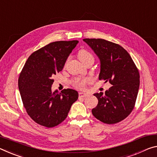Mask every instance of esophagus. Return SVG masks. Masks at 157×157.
<instances>
[{
  "mask_svg": "<svg viewBox=\"0 0 157 157\" xmlns=\"http://www.w3.org/2000/svg\"><path fill=\"white\" fill-rule=\"evenodd\" d=\"M79 97H82V98H84V97L89 96V94L85 91H82V92H79Z\"/></svg>",
  "mask_w": 157,
  "mask_h": 157,
  "instance_id": "esophagus-1",
  "label": "esophagus"
}]
</instances>
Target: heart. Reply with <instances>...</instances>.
Instances as JSON below:
<instances>
[{
  "mask_svg": "<svg viewBox=\"0 0 157 157\" xmlns=\"http://www.w3.org/2000/svg\"><path fill=\"white\" fill-rule=\"evenodd\" d=\"M78 57L80 59L82 62L85 63L86 61L89 60L94 61V56L89 52V51L86 50V49H81L78 52ZM89 79L88 78H75L73 81H72V84L74 86L78 88H83L86 84L89 82Z\"/></svg>",
  "mask_w": 157,
  "mask_h": 157,
  "instance_id": "1",
  "label": "heart"
}]
</instances>
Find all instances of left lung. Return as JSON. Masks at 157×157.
Wrapping results in <instances>:
<instances>
[{
    "label": "left lung",
    "mask_w": 157,
    "mask_h": 157,
    "mask_svg": "<svg viewBox=\"0 0 157 157\" xmlns=\"http://www.w3.org/2000/svg\"><path fill=\"white\" fill-rule=\"evenodd\" d=\"M101 61L99 79L109 82L108 90L96 93L98 103L92 114L102 122L113 124L127 117L133 110L140 86V74L127 51L104 39L85 38Z\"/></svg>",
    "instance_id": "left-lung-1"
}]
</instances>
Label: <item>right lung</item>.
<instances>
[{"instance_id":"add662e5","label":"right lung","mask_w":157,"mask_h":157,"mask_svg":"<svg viewBox=\"0 0 157 157\" xmlns=\"http://www.w3.org/2000/svg\"><path fill=\"white\" fill-rule=\"evenodd\" d=\"M78 40L53 42L29 57L19 75L18 86L26 113L40 125L52 128L64 121L78 91L63 89L52 91V79L62 71Z\"/></svg>"}]
</instances>
